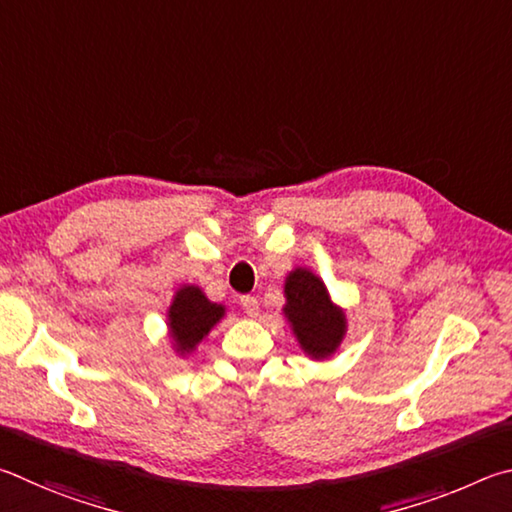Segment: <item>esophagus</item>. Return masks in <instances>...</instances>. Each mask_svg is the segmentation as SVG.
Segmentation results:
<instances>
[{
    "instance_id": "obj_1",
    "label": "esophagus",
    "mask_w": 512,
    "mask_h": 512,
    "mask_svg": "<svg viewBox=\"0 0 512 512\" xmlns=\"http://www.w3.org/2000/svg\"><path fill=\"white\" fill-rule=\"evenodd\" d=\"M240 308L245 310L249 317H256L258 315V299L251 297V294H245V297H240Z\"/></svg>"
}]
</instances>
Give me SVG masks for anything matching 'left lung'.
<instances>
[{
	"label": "left lung",
	"instance_id": "obj_1",
	"mask_svg": "<svg viewBox=\"0 0 512 512\" xmlns=\"http://www.w3.org/2000/svg\"><path fill=\"white\" fill-rule=\"evenodd\" d=\"M285 299L283 312L303 351L315 360L333 355L346 333V317L333 306L324 281L299 267L285 281Z\"/></svg>",
	"mask_w": 512,
	"mask_h": 512
}]
</instances>
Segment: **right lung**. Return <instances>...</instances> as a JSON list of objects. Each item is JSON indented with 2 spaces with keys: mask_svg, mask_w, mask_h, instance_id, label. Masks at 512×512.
<instances>
[{
  "mask_svg": "<svg viewBox=\"0 0 512 512\" xmlns=\"http://www.w3.org/2000/svg\"><path fill=\"white\" fill-rule=\"evenodd\" d=\"M224 317V306L211 303L195 285L177 290L168 310V328L177 353H191L209 335V330Z\"/></svg>",
  "mask_w": 512,
  "mask_h": 512,
  "instance_id": "1",
  "label": "right lung"
}]
</instances>
